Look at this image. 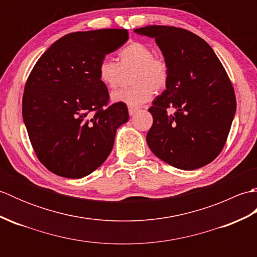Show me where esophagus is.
<instances>
[{
	"label": "esophagus",
	"mask_w": 257,
	"mask_h": 257,
	"mask_svg": "<svg viewBox=\"0 0 257 257\" xmlns=\"http://www.w3.org/2000/svg\"><path fill=\"white\" fill-rule=\"evenodd\" d=\"M128 110H129V114H130V116H134V114L139 110V108H138V107H129Z\"/></svg>",
	"instance_id": "1"
}]
</instances>
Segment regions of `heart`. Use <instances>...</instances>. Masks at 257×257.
<instances>
[{
    "instance_id": "heart-1",
    "label": "heart",
    "mask_w": 257,
    "mask_h": 257,
    "mask_svg": "<svg viewBox=\"0 0 257 257\" xmlns=\"http://www.w3.org/2000/svg\"><path fill=\"white\" fill-rule=\"evenodd\" d=\"M130 73L132 87L119 89L111 94V99L123 102L129 107H138L148 102L154 90L165 89L169 83L168 62L163 57L155 56L151 47L140 42H132L118 53V62L103 58L98 65V79L108 89L118 87L122 72Z\"/></svg>"
}]
</instances>
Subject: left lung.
I'll return each instance as SVG.
<instances>
[{
	"instance_id": "obj_1",
	"label": "left lung",
	"mask_w": 257,
	"mask_h": 257,
	"mask_svg": "<svg viewBox=\"0 0 257 257\" xmlns=\"http://www.w3.org/2000/svg\"><path fill=\"white\" fill-rule=\"evenodd\" d=\"M135 32L155 38L170 69L166 90L149 108L154 122L147 144L174 168L204 167L220 155L236 110L224 67L211 46L190 31L150 25Z\"/></svg>"
}]
</instances>
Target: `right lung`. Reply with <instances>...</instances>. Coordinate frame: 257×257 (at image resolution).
Returning a JSON list of instances; mask_svg holds the SVG:
<instances>
[{"mask_svg": "<svg viewBox=\"0 0 257 257\" xmlns=\"http://www.w3.org/2000/svg\"><path fill=\"white\" fill-rule=\"evenodd\" d=\"M128 37V31L120 29L70 33L33 67L22 112L36 157L51 172L83 178L111 152L116 130L129 113L125 103H109L97 68Z\"/></svg>", "mask_w": 257, "mask_h": 257, "instance_id": "right-lung-1", "label": "right lung"}]
</instances>
